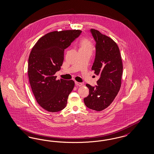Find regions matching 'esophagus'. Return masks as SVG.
Masks as SVG:
<instances>
[{
  "label": "esophagus",
  "mask_w": 154,
  "mask_h": 154,
  "mask_svg": "<svg viewBox=\"0 0 154 154\" xmlns=\"http://www.w3.org/2000/svg\"><path fill=\"white\" fill-rule=\"evenodd\" d=\"M75 85H76L77 86H81L82 85V83H81V82H77V81H75Z\"/></svg>",
  "instance_id": "34e87169"
}]
</instances>
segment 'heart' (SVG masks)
I'll list each match as a JSON object with an SVG mask.
<instances>
[{
  "mask_svg": "<svg viewBox=\"0 0 154 154\" xmlns=\"http://www.w3.org/2000/svg\"><path fill=\"white\" fill-rule=\"evenodd\" d=\"M80 50H86L92 51L93 45L91 41L88 38H83L81 40L80 43Z\"/></svg>",
  "mask_w": 154,
  "mask_h": 154,
  "instance_id": "1",
  "label": "heart"
}]
</instances>
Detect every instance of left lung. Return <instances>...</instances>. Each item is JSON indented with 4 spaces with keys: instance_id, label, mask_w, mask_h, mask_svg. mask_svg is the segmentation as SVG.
Wrapping results in <instances>:
<instances>
[{
    "instance_id": "8db88e82",
    "label": "left lung",
    "mask_w": 154,
    "mask_h": 154,
    "mask_svg": "<svg viewBox=\"0 0 154 154\" xmlns=\"http://www.w3.org/2000/svg\"><path fill=\"white\" fill-rule=\"evenodd\" d=\"M91 32L96 42L92 70L100 79L95 87L86 84L89 94L84 101L89 109L101 111L111 105L120 89L123 62L119 48L112 39L95 29Z\"/></svg>"
}]
</instances>
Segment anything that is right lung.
Wrapping results in <instances>:
<instances>
[{"label": "right lung", "mask_w": 154, "mask_h": 154, "mask_svg": "<svg viewBox=\"0 0 154 154\" xmlns=\"http://www.w3.org/2000/svg\"><path fill=\"white\" fill-rule=\"evenodd\" d=\"M80 30L52 31L41 37L31 50L28 76L37 103L50 112L64 109L74 87L73 80H56L61 69L64 50L81 33Z\"/></svg>", "instance_id": "right-lung-1"}]
</instances>
